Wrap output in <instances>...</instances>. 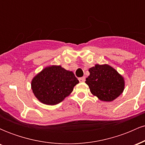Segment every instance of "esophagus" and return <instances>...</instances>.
I'll list each match as a JSON object with an SVG mask.
<instances>
[{"instance_id": "esophagus-1", "label": "esophagus", "mask_w": 145, "mask_h": 145, "mask_svg": "<svg viewBox=\"0 0 145 145\" xmlns=\"http://www.w3.org/2000/svg\"><path fill=\"white\" fill-rule=\"evenodd\" d=\"M78 79H79L80 82H84V81H85V80H86V78H85V77H84V76H83V77H82V78H79Z\"/></svg>"}]
</instances>
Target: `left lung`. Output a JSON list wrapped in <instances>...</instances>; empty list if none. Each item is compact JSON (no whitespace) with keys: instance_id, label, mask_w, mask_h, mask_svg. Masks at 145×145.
<instances>
[{"instance_id":"1","label":"left lung","mask_w":145,"mask_h":145,"mask_svg":"<svg viewBox=\"0 0 145 145\" xmlns=\"http://www.w3.org/2000/svg\"><path fill=\"white\" fill-rule=\"evenodd\" d=\"M89 71L90 75L86 78V84L91 93L100 100L112 101L123 91L124 78L111 66L97 64Z\"/></svg>"}]
</instances>
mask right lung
I'll use <instances>...</instances> for the list:
<instances>
[{
    "label": "right lung",
    "instance_id": "obj_1",
    "mask_svg": "<svg viewBox=\"0 0 145 145\" xmlns=\"http://www.w3.org/2000/svg\"><path fill=\"white\" fill-rule=\"evenodd\" d=\"M78 83L79 81L72 71L61 65H52L44 68L33 78L31 89L41 103L56 105L69 95Z\"/></svg>",
    "mask_w": 145,
    "mask_h": 145
}]
</instances>
